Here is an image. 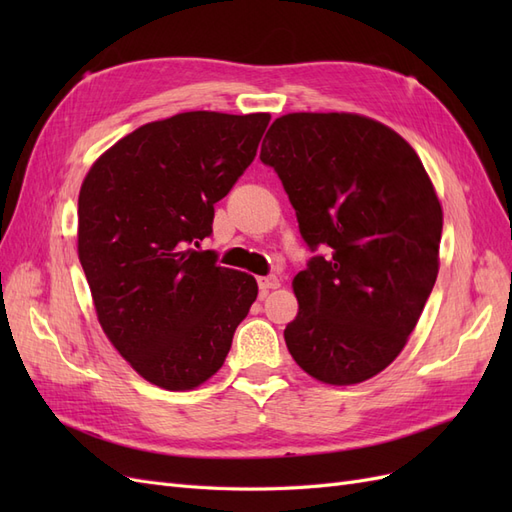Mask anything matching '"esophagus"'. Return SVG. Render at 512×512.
Instances as JSON below:
<instances>
[{"label":"esophagus","mask_w":512,"mask_h":512,"mask_svg":"<svg viewBox=\"0 0 512 512\" xmlns=\"http://www.w3.org/2000/svg\"><path fill=\"white\" fill-rule=\"evenodd\" d=\"M258 286L262 292L273 290V288H280V280H277L275 275H267V277H258Z\"/></svg>","instance_id":"obj_1"}]
</instances>
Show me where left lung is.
Masks as SVG:
<instances>
[{
	"label": "left lung",
	"mask_w": 512,
	"mask_h": 512,
	"mask_svg": "<svg viewBox=\"0 0 512 512\" xmlns=\"http://www.w3.org/2000/svg\"><path fill=\"white\" fill-rule=\"evenodd\" d=\"M260 160L273 166L314 256L294 275L286 346L309 376L359 384L404 350L440 269L442 205L416 151L356 113H288Z\"/></svg>",
	"instance_id": "8db88e82"
}]
</instances>
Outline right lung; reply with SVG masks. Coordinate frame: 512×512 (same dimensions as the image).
Returning <instances> with one entry per match:
<instances>
[{
    "mask_svg": "<svg viewBox=\"0 0 512 512\" xmlns=\"http://www.w3.org/2000/svg\"><path fill=\"white\" fill-rule=\"evenodd\" d=\"M269 113L190 111L123 136L79 192V260L96 316L138 376L192 391L218 371L256 301L254 275L192 243L256 158Z\"/></svg>",
    "mask_w": 512,
    "mask_h": 512,
    "instance_id": "1",
    "label": "right lung"
}]
</instances>
